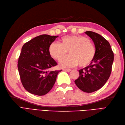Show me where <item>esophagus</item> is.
<instances>
[{
  "label": "esophagus",
  "instance_id": "34e87169",
  "mask_svg": "<svg viewBox=\"0 0 125 125\" xmlns=\"http://www.w3.org/2000/svg\"><path fill=\"white\" fill-rule=\"evenodd\" d=\"M64 71H67V72H70V71H71V69H63Z\"/></svg>",
  "mask_w": 125,
  "mask_h": 125
}]
</instances>
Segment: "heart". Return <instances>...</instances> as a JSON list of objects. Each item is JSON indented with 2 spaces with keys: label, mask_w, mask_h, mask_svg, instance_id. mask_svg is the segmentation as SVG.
<instances>
[{
  "label": "heart",
  "mask_w": 125,
  "mask_h": 125,
  "mask_svg": "<svg viewBox=\"0 0 125 125\" xmlns=\"http://www.w3.org/2000/svg\"><path fill=\"white\" fill-rule=\"evenodd\" d=\"M68 51L70 55L62 58ZM48 52L53 59L61 61L60 67L63 68H71L79 64L85 67L94 60L95 49L90 39L82 35H71L63 37L60 43L52 42L49 45Z\"/></svg>",
  "instance_id": "b5f03b06"
}]
</instances>
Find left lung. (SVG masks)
I'll list each match as a JSON object with an SVG mask.
<instances>
[{
    "label": "left lung",
    "instance_id": "1",
    "mask_svg": "<svg viewBox=\"0 0 125 125\" xmlns=\"http://www.w3.org/2000/svg\"><path fill=\"white\" fill-rule=\"evenodd\" d=\"M85 33L94 42L95 55L89 66L79 70V76L75 83L82 91L91 93L102 87L109 78L114 54L109 42L102 35L91 31Z\"/></svg>",
    "mask_w": 125,
    "mask_h": 125
}]
</instances>
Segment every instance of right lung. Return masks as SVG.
I'll use <instances>...</instances> for the list:
<instances>
[{"label":"right lung","instance_id":"add662e5","mask_svg":"<svg viewBox=\"0 0 125 125\" xmlns=\"http://www.w3.org/2000/svg\"><path fill=\"white\" fill-rule=\"evenodd\" d=\"M57 37L43 34L22 47L18 62L19 73L23 87L31 94L43 95L48 93L62 71L48 70L57 64L48 52L49 45Z\"/></svg>","mask_w":125,"mask_h":125}]
</instances>
